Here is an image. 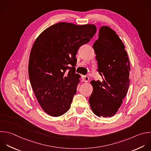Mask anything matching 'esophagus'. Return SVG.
I'll return each mask as SVG.
<instances>
[{
    "label": "esophagus",
    "instance_id": "esophagus-1",
    "mask_svg": "<svg viewBox=\"0 0 151 151\" xmlns=\"http://www.w3.org/2000/svg\"><path fill=\"white\" fill-rule=\"evenodd\" d=\"M82 81L83 82H87L89 80V77L87 76H82Z\"/></svg>",
    "mask_w": 151,
    "mask_h": 151
}]
</instances>
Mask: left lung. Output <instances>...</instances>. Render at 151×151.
<instances>
[{"mask_svg": "<svg viewBox=\"0 0 151 151\" xmlns=\"http://www.w3.org/2000/svg\"><path fill=\"white\" fill-rule=\"evenodd\" d=\"M98 71L103 81H91L93 91L89 98L93 112L97 116L112 117L120 107L128 91L130 64L125 46L114 31L107 26L99 29L93 44Z\"/></svg>", "mask_w": 151, "mask_h": 151, "instance_id": "8db88e82", "label": "left lung"}]
</instances>
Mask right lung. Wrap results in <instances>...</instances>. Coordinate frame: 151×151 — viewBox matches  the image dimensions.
<instances>
[{
    "label": "right lung",
    "instance_id": "add662e5",
    "mask_svg": "<svg viewBox=\"0 0 151 151\" xmlns=\"http://www.w3.org/2000/svg\"><path fill=\"white\" fill-rule=\"evenodd\" d=\"M96 32L93 24L60 22L45 29L35 41L29 77L36 98L48 114L58 117L70 109L80 78L76 73V55Z\"/></svg>",
    "mask_w": 151,
    "mask_h": 151
}]
</instances>
